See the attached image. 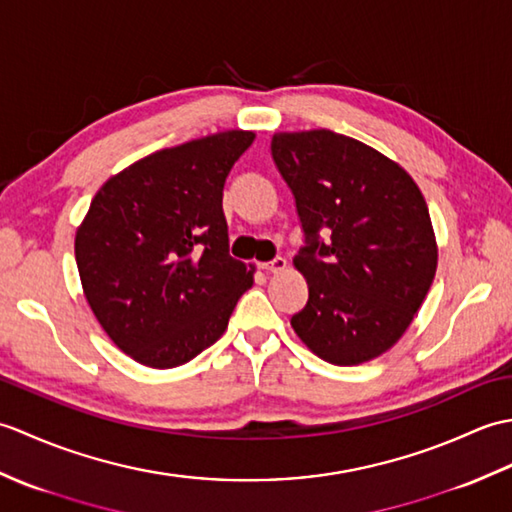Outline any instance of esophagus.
<instances>
[{
  "label": "esophagus",
  "mask_w": 512,
  "mask_h": 512,
  "mask_svg": "<svg viewBox=\"0 0 512 512\" xmlns=\"http://www.w3.org/2000/svg\"><path fill=\"white\" fill-rule=\"evenodd\" d=\"M259 268L266 270V273H281V270L288 268V262H286L284 257H275L273 262H266V264H262Z\"/></svg>",
  "instance_id": "esophagus-1"
}]
</instances>
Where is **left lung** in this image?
Returning <instances> with one entry per match:
<instances>
[{"instance_id":"left-lung-1","label":"left lung","mask_w":512,"mask_h":512,"mask_svg":"<svg viewBox=\"0 0 512 512\" xmlns=\"http://www.w3.org/2000/svg\"><path fill=\"white\" fill-rule=\"evenodd\" d=\"M270 151L306 233L292 264L310 295L292 330L332 365L372 361L407 332L436 277L422 191L398 162L330 129L279 132Z\"/></svg>"}]
</instances>
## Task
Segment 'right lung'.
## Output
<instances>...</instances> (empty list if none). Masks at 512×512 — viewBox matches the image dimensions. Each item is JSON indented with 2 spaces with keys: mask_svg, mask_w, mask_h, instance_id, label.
Returning <instances> with one entry per match:
<instances>
[{
  "mask_svg": "<svg viewBox=\"0 0 512 512\" xmlns=\"http://www.w3.org/2000/svg\"><path fill=\"white\" fill-rule=\"evenodd\" d=\"M255 132L226 129L160 149L96 191L76 228L83 295L112 343L171 369L224 334L255 266L228 255L222 191Z\"/></svg>",
  "mask_w": 512,
  "mask_h": 512,
  "instance_id": "1",
  "label": "right lung"
}]
</instances>
